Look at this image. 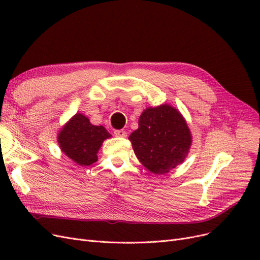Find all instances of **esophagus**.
<instances>
[{
  "instance_id": "esophagus-1",
  "label": "esophagus",
  "mask_w": 260,
  "mask_h": 260,
  "mask_svg": "<svg viewBox=\"0 0 260 260\" xmlns=\"http://www.w3.org/2000/svg\"><path fill=\"white\" fill-rule=\"evenodd\" d=\"M114 135L116 137L125 138V137H127V132H125L124 130H114Z\"/></svg>"
}]
</instances>
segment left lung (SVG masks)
Returning <instances> with one entry per match:
<instances>
[{
    "label": "left lung",
    "mask_w": 260,
    "mask_h": 260,
    "mask_svg": "<svg viewBox=\"0 0 260 260\" xmlns=\"http://www.w3.org/2000/svg\"><path fill=\"white\" fill-rule=\"evenodd\" d=\"M191 139L183 117L169 105L147 108L129 137L138 159L156 175L167 174L184 160Z\"/></svg>",
    "instance_id": "8db88e82"
}]
</instances>
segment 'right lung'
I'll use <instances>...</instances> for the list:
<instances>
[{
  "label": "right lung",
  "mask_w": 260,
  "mask_h": 260,
  "mask_svg": "<svg viewBox=\"0 0 260 260\" xmlns=\"http://www.w3.org/2000/svg\"><path fill=\"white\" fill-rule=\"evenodd\" d=\"M109 137L103 125H93L85 116L76 114L60 131L58 143L69 158L80 166H89L98 160L99 149Z\"/></svg>",
  "instance_id": "right-lung-1"
}]
</instances>
